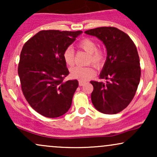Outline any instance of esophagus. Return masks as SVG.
<instances>
[{"instance_id":"obj_1","label":"esophagus","mask_w":157,"mask_h":157,"mask_svg":"<svg viewBox=\"0 0 157 157\" xmlns=\"http://www.w3.org/2000/svg\"><path fill=\"white\" fill-rule=\"evenodd\" d=\"M85 83H86L85 81H79V85H80V86H82Z\"/></svg>"}]
</instances>
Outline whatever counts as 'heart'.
I'll return each instance as SVG.
<instances>
[{"label": "heart", "instance_id": "obj_1", "mask_svg": "<svg viewBox=\"0 0 157 157\" xmlns=\"http://www.w3.org/2000/svg\"><path fill=\"white\" fill-rule=\"evenodd\" d=\"M79 48L83 50L89 54L87 63L88 64L91 63L94 67L97 68H101L105 63V52L102 48H97L95 41L90 38H83L77 44ZM63 59L65 63L68 66H72L75 63V52L71 46L65 48L63 52ZM95 71L93 66H86L80 67L76 66L70 71V75L74 79H77L80 81L87 80L94 76Z\"/></svg>", "mask_w": 157, "mask_h": 157}]
</instances>
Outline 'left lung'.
Here are the masks:
<instances>
[{"label":"left lung","instance_id":"obj_1","mask_svg":"<svg viewBox=\"0 0 157 157\" xmlns=\"http://www.w3.org/2000/svg\"><path fill=\"white\" fill-rule=\"evenodd\" d=\"M103 42L107 58L100 79L91 81V102L100 112L114 114L125 109L134 98L141 77L140 57L136 46L127 34L111 26L98 27L85 32Z\"/></svg>","mask_w":157,"mask_h":157}]
</instances>
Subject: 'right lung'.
Listing matches in <instances>:
<instances>
[{
  "mask_svg": "<svg viewBox=\"0 0 157 157\" xmlns=\"http://www.w3.org/2000/svg\"><path fill=\"white\" fill-rule=\"evenodd\" d=\"M81 33L42 30L23 46L17 68L21 89L30 106L46 117H58L71 107L78 81L63 80L69 71L63 52Z\"/></svg>",
  "mask_w": 157,
  "mask_h": 157,
  "instance_id": "right-lung-1",
  "label": "right lung"
}]
</instances>
